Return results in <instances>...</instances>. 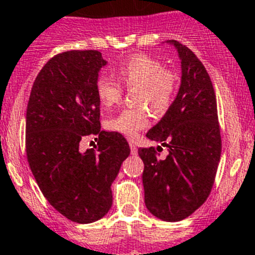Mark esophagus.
<instances>
[{"label":"esophagus","instance_id":"34e87169","mask_svg":"<svg viewBox=\"0 0 255 255\" xmlns=\"http://www.w3.org/2000/svg\"><path fill=\"white\" fill-rule=\"evenodd\" d=\"M129 147H130V153H132V155H136V153H137V146L134 144V142L129 141Z\"/></svg>","mask_w":255,"mask_h":255}]
</instances>
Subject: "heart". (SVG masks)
Returning a JSON list of instances; mask_svg holds the SVG:
<instances>
[{
    "label": "heart",
    "instance_id": "b5f03b06",
    "mask_svg": "<svg viewBox=\"0 0 255 255\" xmlns=\"http://www.w3.org/2000/svg\"><path fill=\"white\" fill-rule=\"evenodd\" d=\"M117 79L127 89H137L136 103L146 105L155 114H162L173 102L176 90V75L164 68L157 59L146 54H136L119 63L114 70ZM95 93L100 104L105 108L122 99L123 89L112 77L100 75L95 82ZM108 128L127 137L136 136L138 130L150 125V112L139 107L123 109L108 121Z\"/></svg>",
    "mask_w": 255,
    "mask_h": 255
}]
</instances>
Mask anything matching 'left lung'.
<instances>
[{"label":"left lung","mask_w":255,"mask_h":255,"mask_svg":"<svg viewBox=\"0 0 255 255\" xmlns=\"http://www.w3.org/2000/svg\"><path fill=\"white\" fill-rule=\"evenodd\" d=\"M166 43L175 47L182 63L180 88L146 137L160 142L169 153L160 159L153 147L138 148V153L144 164V205L157 219L175 222L192 215L210 196L221 156V134L216 95L205 66L185 45Z\"/></svg>","instance_id":"left-lung-1"}]
</instances>
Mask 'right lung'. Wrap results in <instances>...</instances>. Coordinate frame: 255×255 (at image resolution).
Instances as JSON below:
<instances>
[{
    "label": "right lung",
    "mask_w": 255,
    "mask_h": 255,
    "mask_svg": "<svg viewBox=\"0 0 255 255\" xmlns=\"http://www.w3.org/2000/svg\"><path fill=\"white\" fill-rule=\"evenodd\" d=\"M105 65L99 50L57 54L38 73L27 103L31 173L50 205L79 224L98 221L111 210L112 183L130 152L121 133L100 129L95 82ZM86 135H96L98 144L81 151Z\"/></svg>",
    "instance_id": "add662e5"
}]
</instances>
